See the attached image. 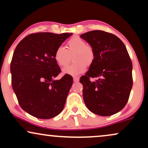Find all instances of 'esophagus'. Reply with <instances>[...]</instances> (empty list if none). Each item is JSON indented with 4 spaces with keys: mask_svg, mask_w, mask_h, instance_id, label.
<instances>
[{
    "mask_svg": "<svg viewBox=\"0 0 148 148\" xmlns=\"http://www.w3.org/2000/svg\"><path fill=\"white\" fill-rule=\"evenodd\" d=\"M79 80V78L77 77H73V82H78Z\"/></svg>",
    "mask_w": 148,
    "mask_h": 148,
    "instance_id": "esophagus-1",
    "label": "esophagus"
}]
</instances>
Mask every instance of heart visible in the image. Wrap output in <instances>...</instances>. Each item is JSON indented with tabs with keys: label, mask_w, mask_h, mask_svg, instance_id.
Wrapping results in <instances>:
<instances>
[{
	"label": "heart",
	"mask_w": 148,
	"mask_h": 148,
	"mask_svg": "<svg viewBox=\"0 0 148 148\" xmlns=\"http://www.w3.org/2000/svg\"><path fill=\"white\" fill-rule=\"evenodd\" d=\"M73 54L74 62L62 69L64 74L77 76L86 71L87 65L94 61L95 53L92 46L87 45L84 40L74 37L66 42V48L59 46L54 52V59L60 66H65L69 63Z\"/></svg>",
	"instance_id": "obj_1"
}]
</instances>
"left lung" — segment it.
<instances>
[{
  "mask_svg": "<svg viewBox=\"0 0 148 148\" xmlns=\"http://www.w3.org/2000/svg\"><path fill=\"white\" fill-rule=\"evenodd\" d=\"M92 46L94 62L81 77L83 98L87 108L94 114L108 116L125 106L133 86L132 62L125 44L114 34L101 30L80 36ZM96 77V82L90 78Z\"/></svg>",
  "mask_w": 148,
  "mask_h": 148,
  "instance_id": "obj_1",
  "label": "left lung"
}]
</instances>
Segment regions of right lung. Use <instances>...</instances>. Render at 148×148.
Returning a JSON list of instances; mask_svg holds the SVG:
<instances>
[{"label": "right lung", "mask_w": 148, "mask_h": 148, "mask_svg": "<svg viewBox=\"0 0 148 148\" xmlns=\"http://www.w3.org/2000/svg\"><path fill=\"white\" fill-rule=\"evenodd\" d=\"M72 34H32L18 44L11 62V84L20 106L36 118L48 119L63 110L73 77L60 73L54 52Z\"/></svg>", "instance_id": "add662e5"}]
</instances>
